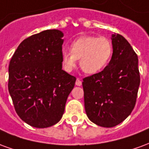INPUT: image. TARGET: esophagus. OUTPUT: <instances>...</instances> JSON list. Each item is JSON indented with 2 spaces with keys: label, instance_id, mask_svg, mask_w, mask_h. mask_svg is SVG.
Returning a JSON list of instances; mask_svg holds the SVG:
<instances>
[{
  "label": "esophagus",
  "instance_id": "34e87169",
  "mask_svg": "<svg viewBox=\"0 0 149 149\" xmlns=\"http://www.w3.org/2000/svg\"><path fill=\"white\" fill-rule=\"evenodd\" d=\"M76 85H77V86H81L82 85V82H81V79H79V78L77 79V81H76Z\"/></svg>",
  "mask_w": 149,
  "mask_h": 149
}]
</instances>
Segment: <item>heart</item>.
<instances>
[{
    "mask_svg": "<svg viewBox=\"0 0 149 149\" xmlns=\"http://www.w3.org/2000/svg\"><path fill=\"white\" fill-rule=\"evenodd\" d=\"M71 52L63 49L61 61L65 71L72 72L80 59L81 69L88 74L97 73L103 69L111 58L112 45L106 37L83 36L73 40Z\"/></svg>",
    "mask_w": 149,
    "mask_h": 149,
    "instance_id": "heart-1",
    "label": "heart"
}]
</instances>
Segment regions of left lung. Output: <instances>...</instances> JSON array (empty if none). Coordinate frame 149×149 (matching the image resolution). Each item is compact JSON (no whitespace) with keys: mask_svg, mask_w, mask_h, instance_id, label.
Wrapping results in <instances>:
<instances>
[{"mask_svg":"<svg viewBox=\"0 0 149 149\" xmlns=\"http://www.w3.org/2000/svg\"><path fill=\"white\" fill-rule=\"evenodd\" d=\"M111 39L109 65L82 82L87 116L104 128L119 125L131 114L141 81L138 56L130 44L120 34H112Z\"/></svg>","mask_w":149,"mask_h":149,"instance_id":"8db88e82","label":"left lung"}]
</instances>
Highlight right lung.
Returning a JSON list of instances; mask_svg holds the SVG:
<instances>
[{
	"label": "right lung",
	"mask_w": 149,
	"mask_h": 149,
	"mask_svg": "<svg viewBox=\"0 0 149 149\" xmlns=\"http://www.w3.org/2000/svg\"><path fill=\"white\" fill-rule=\"evenodd\" d=\"M64 34L48 29L19 45L8 66V92L17 115L38 128L61 119L76 77L62 69Z\"/></svg>",
	"instance_id": "obj_1"
}]
</instances>
